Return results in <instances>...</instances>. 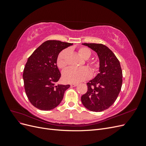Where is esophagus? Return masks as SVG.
<instances>
[{
    "instance_id": "esophagus-1",
    "label": "esophagus",
    "mask_w": 146,
    "mask_h": 146,
    "mask_svg": "<svg viewBox=\"0 0 146 146\" xmlns=\"http://www.w3.org/2000/svg\"><path fill=\"white\" fill-rule=\"evenodd\" d=\"M78 85L77 83H71L70 84V86L71 87H75V86H77Z\"/></svg>"
}]
</instances>
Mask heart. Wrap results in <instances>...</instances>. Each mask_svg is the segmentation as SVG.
I'll use <instances>...</instances> for the list:
<instances>
[{"label": "heart", "instance_id": "1", "mask_svg": "<svg viewBox=\"0 0 146 146\" xmlns=\"http://www.w3.org/2000/svg\"><path fill=\"white\" fill-rule=\"evenodd\" d=\"M69 50L65 49L60 52L56 60V64L58 67L61 69H64L68 65L67 58L69 54ZM78 53L82 58L85 60L89 59L91 55V52L89 48L85 47H80L78 50ZM89 66L92 72L96 74L99 69V64L96 60L88 61ZM91 72L86 67L81 68H69L66 69L63 72V80L64 82L69 83H77L86 80L90 78Z\"/></svg>", "mask_w": 146, "mask_h": 146}]
</instances>
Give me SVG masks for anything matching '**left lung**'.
<instances>
[{
	"mask_svg": "<svg viewBox=\"0 0 146 146\" xmlns=\"http://www.w3.org/2000/svg\"><path fill=\"white\" fill-rule=\"evenodd\" d=\"M95 51L99 58V73L87 83L88 91L81 97L84 107L100 112L114 104L121 90L122 71L114 53L102 44L83 43Z\"/></svg>",
	"mask_w": 146,
	"mask_h": 146,
	"instance_id": "left-lung-1",
	"label": "left lung"
}]
</instances>
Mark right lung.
I'll use <instances>...</instances> for the list:
<instances>
[{"instance_id": "right-lung-1", "label": "right lung", "mask_w": 146, "mask_h": 146, "mask_svg": "<svg viewBox=\"0 0 146 146\" xmlns=\"http://www.w3.org/2000/svg\"><path fill=\"white\" fill-rule=\"evenodd\" d=\"M73 44L56 40L43 42L30 56L23 72L26 95L35 107L48 111L63 100L69 85H56L61 77L56 60L60 52Z\"/></svg>"}]
</instances>
